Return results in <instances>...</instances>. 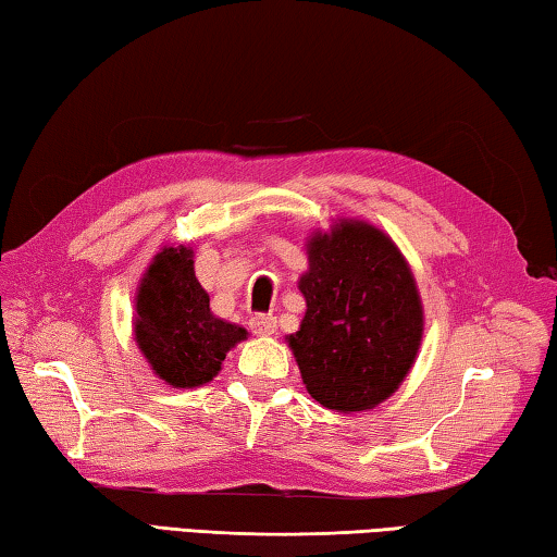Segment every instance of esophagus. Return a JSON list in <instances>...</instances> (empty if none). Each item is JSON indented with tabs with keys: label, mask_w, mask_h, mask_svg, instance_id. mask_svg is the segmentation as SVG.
Instances as JSON below:
<instances>
[{
	"label": "esophagus",
	"mask_w": 557,
	"mask_h": 557,
	"mask_svg": "<svg viewBox=\"0 0 557 557\" xmlns=\"http://www.w3.org/2000/svg\"><path fill=\"white\" fill-rule=\"evenodd\" d=\"M249 327H251L253 335H261V337L273 335V333H276V315H267V313L253 315L249 320Z\"/></svg>",
	"instance_id": "obj_1"
}]
</instances>
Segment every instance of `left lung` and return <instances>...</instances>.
<instances>
[{
    "instance_id": "obj_1",
    "label": "left lung",
    "mask_w": 557,
    "mask_h": 557,
    "mask_svg": "<svg viewBox=\"0 0 557 557\" xmlns=\"http://www.w3.org/2000/svg\"><path fill=\"white\" fill-rule=\"evenodd\" d=\"M306 318L288 337L308 394L333 411H367L392 396L423 335L413 273L372 224L345 220L308 244Z\"/></svg>"
}]
</instances>
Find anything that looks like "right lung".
I'll return each instance as SVG.
<instances>
[{
  "label": "right lung",
  "instance_id": "add662e5",
  "mask_svg": "<svg viewBox=\"0 0 557 557\" xmlns=\"http://www.w3.org/2000/svg\"><path fill=\"white\" fill-rule=\"evenodd\" d=\"M134 333L153 372L178 388L208 384L230 347L247 337L244 327L210 313L188 247L156 253L136 296Z\"/></svg>",
  "mask_w": 557,
  "mask_h": 557
}]
</instances>
